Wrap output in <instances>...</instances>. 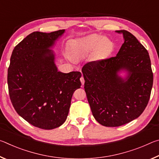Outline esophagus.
I'll list each match as a JSON object with an SVG mask.
<instances>
[{
    "label": "esophagus",
    "instance_id": "1",
    "mask_svg": "<svg viewBox=\"0 0 159 159\" xmlns=\"http://www.w3.org/2000/svg\"><path fill=\"white\" fill-rule=\"evenodd\" d=\"M80 82H81L82 83V85H84V83H85V80H84V78H83V76H81V78H80Z\"/></svg>",
    "mask_w": 159,
    "mask_h": 159
}]
</instances>
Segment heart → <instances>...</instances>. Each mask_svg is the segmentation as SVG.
<instances>
[{
  "label": "heart",
  "instance_id": "1",
  "mask_svg": "<svg viewBox=\"0 0 159 159\" xmlns=\"http://www.w3.org/2000/svg\"><path fill=\"white\" fill-rule=\"evenodd\" d=\"M111 46V43L98 34H92L85 38L74 41L71 44V50L75 55H85L95 49L96 57H101L108 52Z\"/></svg>",
  "mask_w": 159,
  "mask_h": 159
}]
</instances>
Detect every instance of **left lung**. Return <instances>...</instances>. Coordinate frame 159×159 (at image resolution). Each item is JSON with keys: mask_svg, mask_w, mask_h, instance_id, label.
Wrapping results in <instances>:
<instances>
[{"mask_svg": "<svg viewBox=\"0 0 159 159\" xmlns=\"http://www.w3.org/2000/svg\"><path fill=\"white\" fill-rule=\"evenodd\" d=\"M116 56L90 61L82 68L84 88L94 118L101 125L117 127L140 116L153 85L150 57L143 45L128 31ZM126 72L125 78L119 76Z\"/></svg>", "mask_w": 159, "mask_h": 159, "instance_id": "1", "label": "left lung"}]
</instances>
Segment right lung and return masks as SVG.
Returning a JSON list of instances; mask_svg holds the SVG:
<instances>
[{
    "instance_id": "1",
    "label": "right lung",
    "mask_w": 159,
    "mask_h": 159,
    "mask_svg": "<svg viewBox=\"0 0 159 159\" xmlns=\"http://www.w3.org/2000/svg\"><path fill=\"white\" fill-rule=\"evenodd\" d=\"M65 29L35 31L12 51L7 71L10 100L17 114L37 128L52 130L65 122L81 73L59 71L51 50Z\"/></svg>"
}]
</instances>
